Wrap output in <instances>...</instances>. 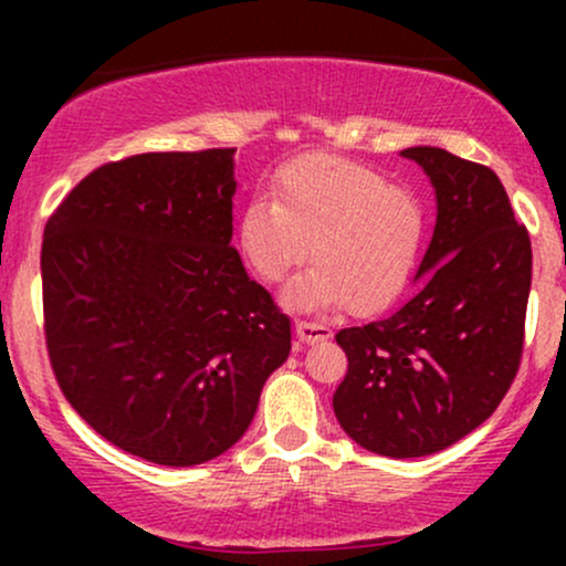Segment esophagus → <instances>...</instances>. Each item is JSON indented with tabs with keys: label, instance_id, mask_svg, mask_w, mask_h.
<instances>
[{
	"label": "esophagus",
	"instance_id": "obj_1",
	"mask_svg": "<svg viewBox=\"0 0 566 566\" xmlns=\"http://www.w3.org/2000/svg\"><path fill=\"white\" fill-rule=\"evenodd\" d=\"M295 333L303 343H319L333 335L329 333V327H324V324H316V322H295Z\"/></svg>",
	"mask_w": 566,
	"mask_h": 566
}]
</instances>
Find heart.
Segmentation results:
<instances>
[{
	"label": "heart",
	"mask_w": 566,
	"mask_h": 566,
	"mask_svg": "<svg viewBox=\"0 0 566 566\" xmlns=\"http://www.w3.org/2000/svg\"><path fill=\"white\" fill-rule=\"evenodd\" d=\"M271 193L274 201L242 207L237 239L263 282H279L311 255L314 265L284 303L378 314L405 292L423 237V212L407 188L350 159L308 154L279 170Z\"/></svg>",
	"instance_id": "1"
}]
</instances>
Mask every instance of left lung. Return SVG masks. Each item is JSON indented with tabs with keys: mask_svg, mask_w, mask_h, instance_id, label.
Segmentation results:
<instances>
[{
	"mask_svg": "<svg viewBox=\"0 0 566 566\" xmlns=\"http://www.w3.org/2000/svg\"><path fill=\"white\" fill-rule=\"evenodd\" d=\"M401 157L437 191L420 287L396 314L335 335L348 373L333 407L365 450L423 458L482 426L516 378L532 247L490 167L433 146Z\"/></svg>",
	"mask_w": 566,
	"mask_h": 566,
	"instance_id": "1",
	"label": "left lung"
}]
</instances>
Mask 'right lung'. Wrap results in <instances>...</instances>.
Here are the masks:
<instances>
[{"mask_svg":"<svg viewBox=\"0 0 566 566\" xmlns=\"http://www.w3.org/2000/svg\"><path fill=\"white\" fill-rule=\"evenodd\" d=\"M237 148L90 172L44 226L50 365L93 431L159 465L242 439L290 356V319L231 247Z\"/></svg>","mask_w":566,"mask_h":566,"instance_id":"obj_1","label":"right lung"}]
</instances>
